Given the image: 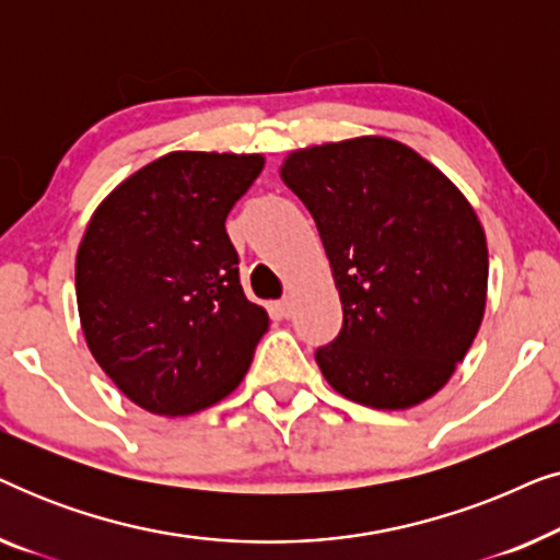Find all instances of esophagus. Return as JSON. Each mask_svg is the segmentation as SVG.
I'll return each instance as SVG.
<instances>
[{
  "mask_svg": "<svg viewBox=\"0 0 560 560\" xmlns=\"http://www.w3.org/2000/svg\"><path fill=\"white\" fill-rule=\"evenodd\" d=\"M275 311H278L280 318H290V311H293V305H290V301L285 298V301L275 303Z\"/></svg>",
  "mask_w": 560,
  "mask_h": 560,
  "instance_id": "34e87169",
  "label": "esophagus"
}]
</instances>
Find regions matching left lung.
I'll list each match as a JSON object with an SVG mask.
<instances>
[{"mask_svg":"<svg viewBox=\"0 0 560 560\" xmlns=\"http://www.w3.org/2000/svg\"><path fill=\"white\" fill-rule=\"evenodd\" d=\"M280 178L316 221L341 298L320 374L366 408L425 402L485 318L489 252L474 206L431 160L380 135L288 152Z\"/></svg>","mask_w":560,"mask_h":560,"instance_id":"8db88e82","label":"left lung"}]
</instances>
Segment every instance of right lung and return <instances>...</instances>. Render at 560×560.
Segmentation results:
<instances>
[{
	"instance_id": "1",
	"label": "right lung",
	"mask_w": 560,
	"mask_h": 560,
	"mask_svg": "<svg viewBox=\"0 0 560 560\" xmlns=\"http://www.w3.org/2000/svg\"><path fill=\"white\" fill-rule=\"evenodd\" d=\"M262 167L259 152L175 150L91 213L75 252L81 331L142 410L194 416L249 370L270 316L244 295L224 221Z\"/></svg>"
}]
</instances>
